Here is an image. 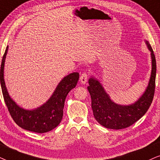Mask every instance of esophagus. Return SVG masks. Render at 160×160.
I'll use <instances>...</instances> for the list:
<instances>
[{"label": "esophagus", "mask_w": 160, "mask_h": 160, "mask_svg": "<svg viewBox=\"0 0 160 160\" xmlns=\"http://www.w3.org/2000/svg\"><path fill=\"white\" fill-rule=\"evenodd\" d=\"M87 80H88V74H87L86 72H84V73H82L81 74V76H80V80L82 84H85L87 82Z\"/></svg>", "instance_id": "esophagus-1"}]
</instances>
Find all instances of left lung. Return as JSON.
<instances>
[{
  "mask_svg": "<svg viewBox=\"0 0 160 160\" xmlns=\"http://www.w3.org/2000/svg\"><path fill=\"white\" fill-rule=\"evenodd\" d=\"M146 44L151 52L152 73L146 91L135 103L129 105L115 103L97 79L91 77L88 80V90L91 97L93 116L102 126L112 129L127 128L142 118L151 106L154 95L157 66L152 47L148 41H146Z\"/></svg>",
  "mask_w": 160,
  "mask_h": 160,
  "instance_id": "left-lung-1",
  "label": "left lung"
}]
</instances>
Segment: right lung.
Wrapping results in <instances>:
<instances>
[{"label":"right lung","instance_id":"obj_1","mask_svg":"<svg viewBox=\"0 0 160 160\" xmlns=\"http://www.w3.org/2000/svg\"><path fill=\"white\" fill-rule=\"evenodd\" d=\"M8 46L2 59L0 80L4 101L11 116L21 128L37 133L48 132L55 129L62 120L66 97L76 86L79 80L78 72H73L61 80L52 96L45 103L33 110L21 108L11 98L4 80V65Z\"/></svg>","mask_w":160,"mask_h":160}]
</instances>
